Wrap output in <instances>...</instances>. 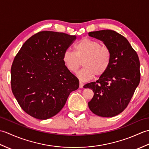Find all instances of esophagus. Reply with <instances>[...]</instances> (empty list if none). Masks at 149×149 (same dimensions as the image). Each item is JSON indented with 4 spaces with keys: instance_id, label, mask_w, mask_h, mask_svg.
Returning a JSON list of instances; mask_svg holds the SVG:
<instances>
[{
    "instance_id": "esophagus-1",
    "label": "esophagus",
    "mask_w": 149,
    "mask_h": 149,
    "mask_svg": "<svg viewBox=\"0 0 149 149\" xmlns=\"http://www.w3.org/2000/svg\"><path fill=\"white\" fill-rule=\"evenodd\" d=\"M83 83L82 82H79V88H83Z\"/></svg>"
}]
</instances>
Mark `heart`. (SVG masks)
I'll return each mask as SVG.
<instances>
[{"label": "heart", "instance_id": "obj_1", "mask_svg": "<svg viewBox=\"0 0 149 149\" xmlns=\"http://www.w3.org/2000/svg\"><path fill=\"white\" fill-rule=\"evenodd\" d=\"M75 52L66 50L63 60L70 72L76 73L83 62L84 68L78 73L82 81L91 79L94 75L100 77L108 68L111 54L106 47H102L97 41L83 38L74 46Z\"/></svg>", "mask_w": 149, "mask_h": 149}]
</instances>
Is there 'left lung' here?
Here are the masks:
<instances>
[{"mask_svg":"<svg viewBox=\"0 0 149 149\" xmlns=\"http://www.w3.org/2000/svg\"><path fill=\"white\" fill-rule=\"evenodd\" d=\"M88 34L102 41L111 54L106 72L96 82L84 86L94 93L88 107L99 116H115L126 108L140 83V60L128 40L116 31L101 30Z\"/></svg>","mask_w":149,"mask_h":149,"instance_id":"8db88e82","label":"left lung"}]
</instances>
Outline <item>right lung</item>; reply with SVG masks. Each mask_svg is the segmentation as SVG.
Here are the masks:
<instances>
[{
    "mask_svg": "<svg viewBox=\"0 0 149 149\" xmlns=\"http://www.w3.org/2000/svg\"><path fill=\"white\" fill-rule=\"evenodd\" d=\"M76 36L42 31L29 38L16 56L11 69L12 92L22 109L40 120L55 116L78 79L66 68L63 54Z\"/></svg>",
    "mask_w": 149,
    "mask_h": 149,
    "instance_id": "right-lung-1",
    "label": "right lung"
}]
</instances>
